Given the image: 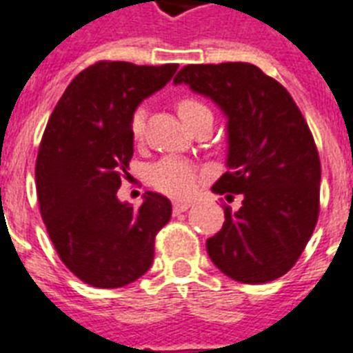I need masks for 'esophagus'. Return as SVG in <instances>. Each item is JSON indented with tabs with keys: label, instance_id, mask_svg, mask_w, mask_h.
Listing matches in <instances>:
<instances>
[{
	"label": "esophagus",
	"instance_id": "34e87169",
	"mask_svg": "<svg viewBox=\"0 0 353 353\" xmlns=\"http://www.w3.org/2000/svg\"><path fill=\"white\" fill-rule=\"evenodd\" d=\"M190 206H192V201H174V212L179 214V212L188 210Z\"/></svg>",
	"mask_w": 353,
	"mask_h": 353
}]
</instances>
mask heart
<instances>
[{
	"instance_id": "heart-1",
	"label": "heart",
	"mask_w": 353,
	"mask_h": 353,
	"mask_svg": "<svg viewBox=\"0 0 353 353\" xmlns=\"http://www.w3.org/2000/svg\"><path fill=\"white\" fill-rule=\"evenodd\" d=\"M208 108L203 105L201 101H197L194 97H183L177 103V112L185 121V125L196 116L206 112ZM145 128V112L136 110L132 114L130 119V132L132 136L139 139ZM152 183L159 188L161 192L168 194V196H188L192 190L196 188L197 174L196 168L192 167L190 163L183 161V159H176V157H168L163 159L154 170H152Z\"/></svg>"
}]
</instances>
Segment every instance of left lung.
I'll return each instance as SVG.
<instances>
[{
	"mask_svg": "<svg viewBox=\"0 0 353 353\" xmlns=\"http://www.w3.org/2000/svg\"><path fill=\"white\" fill-rule=\"evenodd\" d=\"M183 83L226 117V172L212 192L243 194L241 208L226 206L223 228L206 241L212 263L246 285L285 276L319 216L321 163L305 117L250 63L186 65L174 77Z\"/></svg>",
	"mask_w": 353,
	"mask_h": 353,
	"instance_id": "obj_1",
	"label": "left lung"
}]
</instances>
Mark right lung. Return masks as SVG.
<instances>
[{
  "mask_svg": "<svg viewBox=\"0 0 353 353\" xmlns=\"http://www.w3.org/2000/svg\"><path fill=\"white\" fill-rule=\"evenodd\" d=\"M177 65L99 61L77 74L43 134L36 186L43 223L67 268L96 288H119L145 274L172 203L147 192L139 208L117 188L134 154L130 119Z\"/></svg>",
  "mask_w": 353,
  "mask_h": 353,
  "instance_id": "right-lung-1",
  "label": "right lung"
}]
</instances>
